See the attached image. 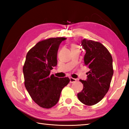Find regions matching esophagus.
<instances>
[{
    "instance_id": "esophagus-1",
    "label": "esophagus",
    "mask_w": 129,
    "mask_h": 129,
    "mask_svg": "<svg viewBox=\"0 0 129 129\" xmlns=\"http://www.w3.org/2000/svg\"><path fill=\"white\" fill-rule=\"evenodd\" d=\"M76 81V79H74V78H73L72 77L70 78V83H75V82Z\"/></svg>"
}]
</instances>
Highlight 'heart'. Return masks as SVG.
Returning a JSON list of instances; mask_svg holds the SVG:
<instances>
[{
  "label": "heart",
  "instance_id": "b5f03b06",
  "mask_svg": "<svg viewBox=\"0 0 129 129\" xmlns=\"http://www.w3.org/2000/svg\"><path fill=\"white\" fill-rule=\"evenodd\" d=\"M76 47H77V46H76V45H75V44H73L72 45V48H76Z\"/></svg>",
  "mask_w": 129,
  "mask_h": 129
}]
</instances>
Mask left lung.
<instances>
[{
	"instance_id": "left-lung-1",
	"label": "left lung",
	"mask_w": 129,
	"mask_h": 129,
	"mask_svg": "<svg viewBox=\"0 0 129 129\" xmlns=\"http://www.w3.org/2000/svg\"><path fill=\"white\" fill-rule=\"evenodd\" d=\"M81 45L86 51L84 64L90 71L86 80H79L83 89L78 94L82 103L91 106L103 99L110 87L114 71L113 58L108 49L102 44L91 40L83 39Z\"/></svg>"
}]
</instances>
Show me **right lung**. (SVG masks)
Instances as JSON below:
<instances>
[{
	"instance_id": "obj_1",
	"label": "right lung",
	"mask_w": 129,
	"mask_h": 129,
	"mask_svg": "<svg viewBox=\"0 0 129 129\" xmlns=\"http://www.w3.org/2000/svg\"><path fill=\"white\" fill-rule=\"evenodd\" d=\"M65 38H49L38 42L26 54L23 67L24 84L32 99L43 108L49 109L58 102L69 78H59L50 70L57 65L59 45Z\"/></svg>"
}]
</instances>
